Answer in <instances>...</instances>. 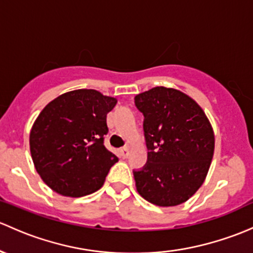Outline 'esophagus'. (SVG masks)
Instances as JSON below:
<instances>
[{"label": "esophagus", "instance_id": "esophagus-1", "mask_svg": "<svg viewBox=\"0 0 253 253\" xmlns=\"http://www.w3.org/2000/svg\"><path fill=\"white\" fill-rule=\"evenodd\" d=\"M120 155H121L122 159H127L129 155V149L127 147H124L120 149Z\"/></svg>", "mask_w": 253, "mask_h": 253}]
</instances>
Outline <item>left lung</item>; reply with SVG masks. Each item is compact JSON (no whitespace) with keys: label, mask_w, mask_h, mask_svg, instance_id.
Returning a JSON list of instances; mask_svg holds the SVG:
<instances>
[{"label":"left lung","mask_w":253,"mask_h":253,"mask_svg":"<svg viewBox=\"0 0 253 253\" xmlns=\"http://www.w3.org/2000/svg\"><path fill=\"white\" fill-rule=\"evenodd\" d=\"M144 115L148 160L134 169L142 198L158 206L185 203L203 185L214 151V134L200 105L173 88L154 87L137 94Z\"/></svg>","instance_id":"obj_1"}]
</instances>
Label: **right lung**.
<instances>
[{"label":"right lung","instance_id":"obj_1","mask_svg":"<svg viewBox=\"0 0 253 253\" xmlns=\"http://www.w3.org/2000/svg\"><path fill=\"white\" fill-rule=\"evenodd\" d=\"M116 103L95 89H76L40 113L30 132V151L37 173L50 189L80 198L102 188L118 162L104 145L106 115Z\"/></svg>","mask_w":253,"mask_h":253}]
</instances>
